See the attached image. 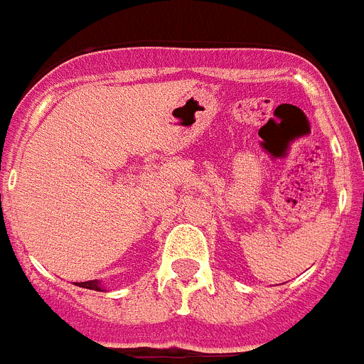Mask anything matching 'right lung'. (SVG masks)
Listing matches in <instances>:
<instances>
[{"mask_svg": "<svg viewBox=\"0 0 364 364\" xmlns=\"http://www.w3.org/2000/svg\"><path fill=\"white\" fill-rule=\"evenodd\" d=\"M77 287H83V288H89V290H102L98 281H87V283H77Z\"/></svg>", "mask_w": 364, "mask_h": 364, "instance_id": "obj_1", "label": "right lung"}]
</instances>
